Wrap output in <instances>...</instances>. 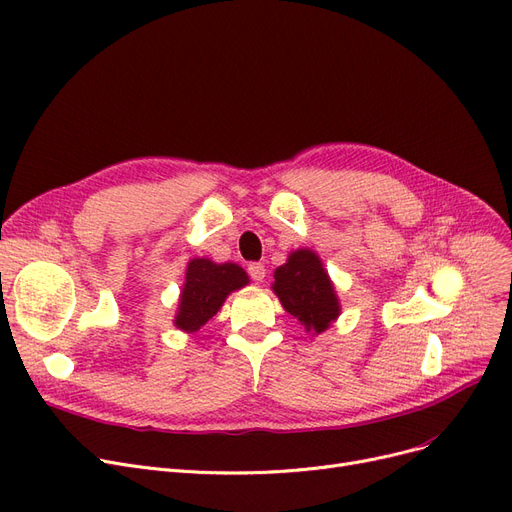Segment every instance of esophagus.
Instances as JSON below:
<instances>
[{"mask_svg":"<svg viewBox=\"0 0 512 512\" xmlns=\"http://www.w3.org/2000/svg\"><path fill=\"white\" fill-rule=\"evenodd\" d=\"M249 276L255 280V282H263V278H265V265L263 263H257V261H253V263H249Z\"/></svg>","mask_w":512,"mask_h":512,"instance_id":"34e87169","label":"esophagus"}]
</instances>
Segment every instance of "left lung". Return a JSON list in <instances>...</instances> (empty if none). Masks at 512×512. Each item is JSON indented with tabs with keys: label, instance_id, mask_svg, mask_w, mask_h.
<instances>
[{
	"label": "left lung",
	"instance_id": "1",
	"mask_svg": "<svg viewBox=\"0 0 512 512\" xmlns=\"http://www.w3.org/2000/svg\"><path fill=\"white\" fill-rule=\"evenodd\" d=\"M274 293L282 307L295 316L307 332L320 335L341 314L335 286L322 259L309 249H297L274 272Z\"/></svg>",
	"mask_w": 512,
	"mask_h": 512
}]
</instances>
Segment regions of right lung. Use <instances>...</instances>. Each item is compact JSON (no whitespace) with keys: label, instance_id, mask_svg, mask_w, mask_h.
<instances>
[{"label":"right lung","instance_id":"right-lung-1","mask_svg":"<svg viewBox=\"0 0 512 512\" xmlns=\"http://www.w3.org/2000/svg\"><path fill=\"white\" fill-rule=\"evenodd\" d=\"M249 284V276L236 263H213L196 257L186 268L180 305L173 324L184 332L201 330L224 305L226 297Z\"/></svg>","mask_w":512,"mask_h":512}]
</instances>
